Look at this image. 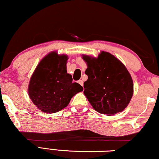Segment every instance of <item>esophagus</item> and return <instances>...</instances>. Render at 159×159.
Instances as JSON below:
<instances>
[{
  "instance_id": "34e87169",
  "label": "esophagus",
  "mask_w": 159,
  "mask_h": 159,
  "mask_svg": "<svg viewBox=\"0 0 159 159\" xmlns=\"http://www.w3.org/2000/svg\"><path fill=\"white\" fill-rule=\"evenodd\" d=\"M78 83H79L80 85H82V86L83 85V81L82 80H79V81H78Z\"/></svg>"
}]
</instances>
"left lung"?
<instances>
[{
	"mask_svg": "<svg viewBox=\"0 0 159 159\" xmlns=\"http://www.w3.org/2000/svg\"><path fill=\"white\" fill-rule=\"evenodd\" d=\"M88 68L84 95L100 114L111 115L125 109L133 95V82L121 61L102 51L98 58L83 55Z\"/></svg>",
	"mask_w": 159,
	"mask_h": 159,
	"instance_id": "1",
	"label": "left lung"
}]
</instances>
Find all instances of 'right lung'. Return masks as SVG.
Returning <instances> with one entry per match:
<instances>
[{
	"label": "right lung",
	"instance_id": "add662e5",
	"mask_svg": "<svg viewBox=\"0 0 159 159\" xmlns=\"http://www.w3.org/2000/svg\"><path fill=\"white\" fill-rule=\"evenodd\" d=\"M68 57L52 52L40 61L31 77L28 92L38 109L44 113H55L68 105L71 99L83 88L72 82L67 74Z\"/></svg>",
	"mask_w": 159,
	"mask_h": 159
}]
</instances>
